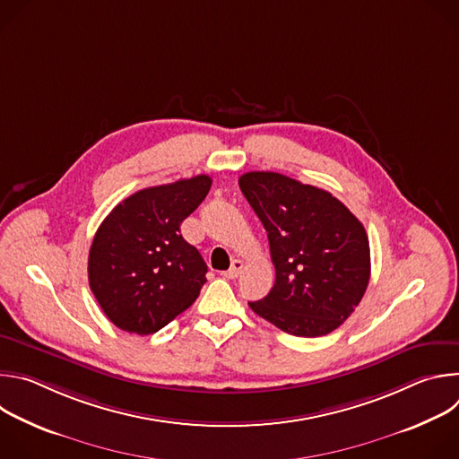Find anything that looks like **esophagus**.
Returning <instances> with one entry per match:
<instances>
[{
    "instance_id": "34e87169",
    "label": "esophagus",
    "mask_w": 459,
    "mask_h": 459,
    "mask_svg": "<svg viewBox=\"0 0 459 459\" xmlns=\"http://www.w3.org/2000/svg\"><path fill=\"white\" fill-rule=\"evenodd\" d=\"M241 271H243V261L241 259H234L230 269L227 273H223V276L229 278V280H236L241 274Z\"/></svg>"
}]
</instances>
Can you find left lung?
Instances as JSON below:
<instances>
[{
	"label": "left lung",
	"mask_w": 459,
	"mask_h": 459,
	"mask_svg": "<svg viewBox=\"0 0 459 459\" xmlns=\"http://www.w3.org/2000/svg\"><path fill=\"white\" fill-rule=\"evenodd\" d=\"M239 188L267 230L276 269L274 287L250 308L299 338L338 329L370 280L361 221L331 192L278 172H247Z\"/></svg>",
	"instance_id": "left-lung-1"
}]
</instances>
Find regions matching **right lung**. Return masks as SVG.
I'll list each match as a JSON object with an SVG mask.
<instances>
[{"label": "right lung", "mask_w": 459, "mask_h": 459, "mask_svg": "<svg viewBox=\"0 0 459 459\" xmlns=\"http://www.w3.org/2000/svg\"><path fill=\"white\" fill-rule=\"evenodd\" d=\"M211 185L200 174L138 190L100 225L89 252V285L117 329L154 334L200 296L207 264L179 225Z\"/></svg>", "instance_id": "obj_1"}]
</instances>
